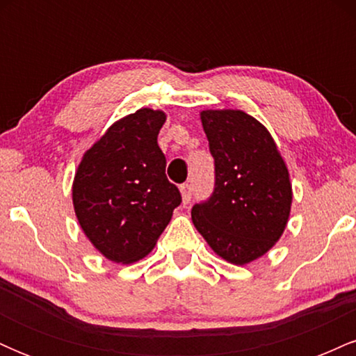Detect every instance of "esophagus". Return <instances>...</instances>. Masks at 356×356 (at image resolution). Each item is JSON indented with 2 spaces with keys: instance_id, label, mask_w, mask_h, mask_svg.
I'll list each match as a JSON object with an SVG mask.
<instances>
[{
  "instance_id": "1",
  "label": "esophagus",
  "mask_w": 356,
  "mask_h": 356,
  "mask_svg": "<svg viewBox=\"0 0 356 356\" xmlns=\"http://www.w3.org/2000/svg\"><path fill=\"white\" fill-rule=\"evenodd\" d=\"M181 194H182V202L184 204H189V201L192 199V187H191V184H182V186H181Z\"/></svg>"
}]
</instances>
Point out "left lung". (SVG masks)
Here are the masks:
<instances>
[{
    "mask_svg": "<svg viewBox=\"0 0 356 356\" xmlns=\"http://www.w3.org/2000/svg\"><path fill=\"white\" fill-rule=\"evenodd\" d=\"M201 120L216 182L192 207V222L216 254L243 266L266 254L288 224V167L266 127L243 110H202Z\"/></svg>",
    "mask_w": 356,
    "mask_h": 356,
    "instance_id": "1",
    "label": "left lung"
}]
</instances>
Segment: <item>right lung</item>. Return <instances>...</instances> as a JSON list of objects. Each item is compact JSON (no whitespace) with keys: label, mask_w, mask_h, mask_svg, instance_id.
I'll return each instance as SVG.
<instances>
[{"label":"right lung","mask_w":356,"mask_h":356,"mask_svg":"<svg viewBox=\"0 0 356 356\" xmlns=\"http://www.w3.org/2000/svg\"><path fill=\"white\" fill-rule=\"evenodd\" d=\"M164 122L165 113L152 108L120 118L76 169L72 187L76 219L90 243L115 263L149 254L182 202L157 144Z\"/></svg>","instance_id":"right-lung-1"}]
</instances>
